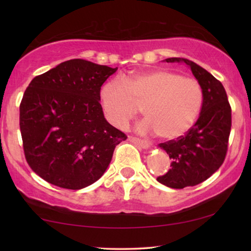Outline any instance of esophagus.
<instances>
[{"label": "esophagus", "mask_w": 251, "mask_h": 251, "mask_svg": "<svg viewBox=\"0 0 251 251\" xmlns=\"http://www.w3.org/2000/svg\"><path fill=\"white\" fill-rule=\"evenodd\" d=\"M128 141L131 142L133 144H135V145H137L139 147L142 148H148L150 147V144H148L146 141H144V139H141L138 137H134V136H128Z\"/></svg>", "instance_id": "1"}]
</instances>
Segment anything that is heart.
<instances>
[{"label": "heart", "mask_w": 251, "mask_h": 251, "mask_svg": "<svg viewBox=\"0 0 251 251\" xmlns=\"http://www.w3.org/2000/svg\"><path fill=\"white\" fill-rule=\"evenodd\" d=\"M100 100L106 120L116 128L125 129L143 108L146 121L139 125V131L156 133L169 141L193 126L201 108L202 90L195 78L154 70L106 84Z\"/></svg>", "instance_id": "heart-1"}]
</instances>
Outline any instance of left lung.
Listing matches in <instances>:
<instances>
[{
    "label": "left lung",
    "instance_id": "left-lung-1",
    "mask_svg": "<svg viewBox=\"0 0 251 251\" xmlns=\"http://www.w3.org/2000/svg\"><path fill=\"white\" fill-rule=\"evenodd\" d=\"M165 61L186 63L202 90L201 110L195 125L184 136L158 145L169 155L172 168L157 180L181 189L205 181L223 165L231 129V107L223 84L209 72L187 58Z\"/></svg>",
    "mask_w": 251,
    "mask_h": 251
}]
</instances>
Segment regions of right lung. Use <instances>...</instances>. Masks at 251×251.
Here are the masks:
<instances>
[{
    "label": "right lung",
    "instance_id": "obj_1",
    "mask_svg": "<svg viewBox=\"0 0 251 251\" xmlns=\"http://www.w3.org/2000/svg\"><path fill=\"white\" fill-rule=\"evenodd\" d=\"M117 70L70 59L35 76L20 104L28 166L50 184L80 189L100 179L127 136L105 120L100 87Z\"/></svg>",
    "mask_w": 251,
    "mask_h": 251
}]
</instances>
